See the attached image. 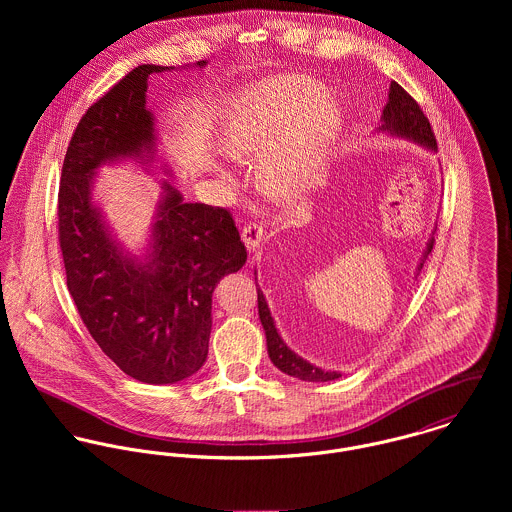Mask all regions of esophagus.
I'll return each instance as SVG.
<instances>
[{"mask_svg": "<svg viewBox=\"0 0 512 512\" xmlns=\"http://www.w3.org/2000/svg\"><path fill=\"white\" fill-rule=\"evenodd\" d=\"M262 236H264V228H262L260 224L248 222V224L242 226V242L246 244V248H248L250 252H254V250L258 248Z\"/></svg>", "mask_w": 512, "mask_h": 512, "instance_id": "esophagus-1", "label": "esophagus"}]
</instances>
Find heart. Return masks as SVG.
<instances>
[{"mask_svg":"<svg viewBox=\"0 0 512 512\" xmlns=\"http://www.w3.org/2000/svg\"><path fill=\"white\" fill-rule=\"evenodd\" d=\"M321 86L284 76L250 88L232 108L220 146L234 159H260L258 181L276 197L309 189L341 128L339 108ZM222 177H230L220 169Z\"/></svg>","mask_w":512,"mask_h":512,"instance_id":"obj_1","label":"heart"}]
</instances>
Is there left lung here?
<instances>
[{"label":"left lung","mask_w":512,"mask_h":512,"mask_svg":"<svg viewBox=\"0 0 512 512\" xmlns=\"http://www.w3.org/2000/svg\"><path fill=\"white\" fill-rule=\"evenodd\" d=\"M376 132L390 134V136H396V138H404V140L416 142V144H420V146L426 147L430 151H438L436 136L432 132L430 120L424 116L418 102L398 82H390L388 102L382 110L380 124L376 128ZM432 248H434V236L428 240L422 262L418 266V274L424 268V262H426L428 254L432 252ZM256 292H258V315H260L262 327L266 331V345H268L270 361L278 366L282 372L290 374L293 378L305 380V382H327V380L339 378L341 372L323 370L319 366L307 363L305 359H301L299 355L293 353L292 349L284 343V339L280 337V333L274 325V317L270 313V307L266 303V297H264V293H262L258 284H256Z\"/></svg>","instance_id":"8db88e82"}]
</instances>
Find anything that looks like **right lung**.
Segmentation results:
<instances>
[{"label": "right lung", "mask_w": 512, "mask_h": 512, "mask_svg": "<svg viewBox=\"0 0 512 512\" xmlns=\"http://www.w3.org/2000/svg\"><path fill=\"white\" fill-rule=\"evenodd\" d=\"M163 71L173 67H136L86 110L59 187V242L82 323L106 357L147 384H173L203 366L213 292L220 278L246 264L230 213L185 203L167 181L142 258L124 250L92 201L98 167L124 159L153 163L157 134L147 78Z\"/></svg>", "instance_id": "right-lung-1"}]
</instances>
